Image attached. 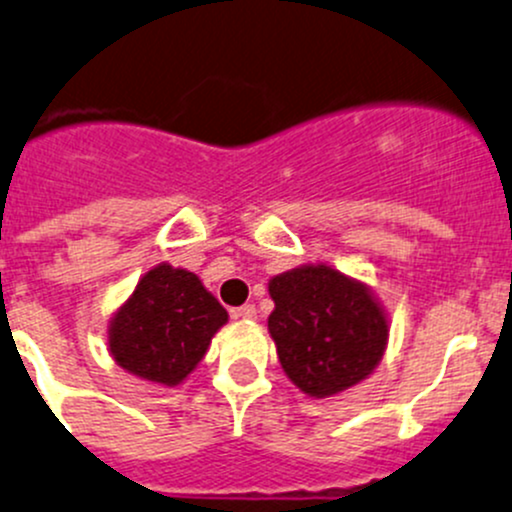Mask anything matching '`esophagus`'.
Returning <instances> with one entry per match:
<instances>
[{
    "mask_svg": "<svg viewBox=\"0 0 512 512\" xmlns=\"http://www.w3.org/2000/svg\"><path fill=\"white\" fill-rule=\"evenodd\" d=\"M234 320H256V305H241L232 310Z\"/></svg>",
    "mask_w": 512,
    "mask_h": 512,
    "instance_id": "esophagus-1",
    "label": "esophagus"
}]
</instances>
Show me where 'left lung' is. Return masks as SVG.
<instances>
[{
  "mask_svg": "<svg viewBox=\"0 0 512 512\" xmlns=\"http://www.w3.org/2000/svg\"><path fill=\"white\" fill-rule=\"evenodd\" d=\"M268 293L280 366L307 395L346 390L381 361L388 322L366 285L329 266H305L273 278Z\"/></svg>",
  "mask_w": 512,
  "mask_h": 512,
  "instance_id": "8db88e82",
  "label": "left lung"
}]
</instances>
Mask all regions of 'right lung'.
<instances>
[{"label": "right lung", "instance_id": "add662e5", "mask_svg": "<svg viewBox=\"0 0 512 512\" xmlns=\"http://www.w3.org/2000/svg\"><path fill=\"white\" fill-rule=\"evenodd\" d=\"M224 322L227 310L195 273L163 263L139 280L129 302L114 315L109 349L134 376L178 386L200 364Z\"/></svg>", "mask_w": 512, "mask_h": 512}]
</instances>
